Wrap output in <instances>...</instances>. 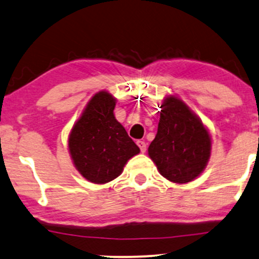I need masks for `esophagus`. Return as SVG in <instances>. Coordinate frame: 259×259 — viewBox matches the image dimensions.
<instances>
[{"instance_id": "obj_1", "label": "esophagus", "mask_w": 259, "mask_h": 259, "mask_svg": "<svg viewBox=\"0 0 259 259\" xmlns=\"http://www.w3.org/2000/svg\"><path fill=\"white\" fill-rule=\"evenodd\" d=\"M137 145H138L139 149H141L142 153H145V151H147V143L144 141H138L137 142Z\"/></svg>"}]
</instances>
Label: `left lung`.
I'll return each instance as SVG.
<instances>
[{
  "label": "left lung",
  "instance_id": "obj_1",
  "mask_svg": "<svg viewBox=\"0 0 259 259\" xmlns=\"http://www.w3.org/2000/svg\"><path fill=\"white\" fill-rule=\"evenodd\" d=\"M148 153L163 177L173 183H188L207 165L211 137L184 102L169 96L161 104L157 133Z\"/></svg>",
  "mask_w": 259,
  "mask_h": 259
}]
</instances>
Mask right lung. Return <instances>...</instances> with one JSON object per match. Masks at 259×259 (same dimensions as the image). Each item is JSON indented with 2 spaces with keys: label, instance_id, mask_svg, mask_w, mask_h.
I'll list each match as a JSON object with an SVG mask.
<instances>
[{
  "label": "right lung",
  "instance_id": "1",
  "mask_svg": "<svg viewBox=\"0 0 259 259\" xmlns=\"http://www.w3.org/2000/svg\"><path fill=\"white\" fill-rule=\"evenodd\" d=\"M116 99L100 91L88 102L69 136L74 165L87 181L104 184L117 178L139 148L115 118Z\"/></svg>",
  "mask_w": 259,
  "mask_h": 259
}]
</instances>
